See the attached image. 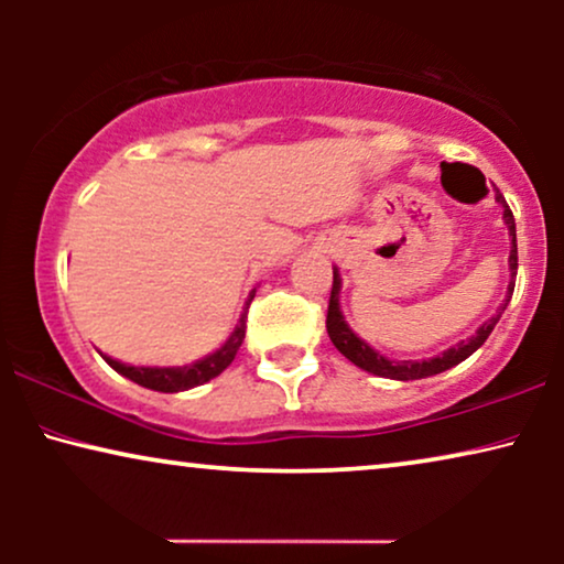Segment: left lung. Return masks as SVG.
Instances as JSON below:
<instances>
[{
    "mask_svg": "<svg viewBox=\"0 0 564 564\" xmlns=\"http://www.w3.org/2000/svg\"><path fill=\"white\" fill-rule=\"evenodd\" d=\"M496 199L500 205H503V220L508 226V234H511V257H508V267H511V284H508L506 303L500 305V311H506L508 300H511V295H513V284H516L513 276H516V269H519V251H516V220H513L511 207L506 205L503 195H498ZM338 292H341V274H338V269H334V288H330L328 315H326V328H328L330 341H334L336 349L341 351L344 357L351 361V365H357L359 369H365V372H372L377 377H388V380H403V382L423 380V377L446 372V369L457 367L459 361L473 357V354L480 349V346L485 344V338L490 336V330L496 328V323L500 321V311H498L490 321H485L482 326L475 330V336H469L467 341L454 344L452 349L438 354V357L421 359V361H411V359L395 361V359L382 357L380 351H375L372 346H369L367 341H361V338L354 334V330L349 328V323L344 321L341 305H338Z\"/></svg>",
    "mask_w": 564,
    "mask_h": 564,
    "instance_id": "obj_1",
    "label": "left lung"
}]
</instances>
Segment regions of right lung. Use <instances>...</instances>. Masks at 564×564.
Instances as JSON below:
<instances>
[{"instance_id": "1", "label": "right lung", "mask_w": 564, "mask_h": 564, "mask_svg": "<svg viewBox=\"0 0 564 564\" xmlns=\"http://www.w3.org/2000/svg\"><path fill=\"white\" fill-rule=\"evenodd\" d=\"M253 292L257 290H251L249 300H246L241 318H238V326L234 328V334L228 336V341L223 344L218 351L207 354L205 359L195 361V365H187V367H130V365H122V361L110 359V357H105V361L115 369V372L128 377V380L141 384V388H149L156 392H182V390L197 388V384L210 382L213 377H218L223 369H226L230 361L236 359L238 349H241L243 336H246V318H249V305L253 300Z\"/></svg>"}]
</instances>
